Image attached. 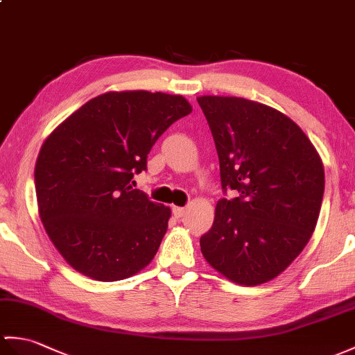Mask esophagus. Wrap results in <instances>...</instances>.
I'll use <instances>...</instances> for the list:
<instances>
[{
    "instance_id": "esophagus-1",
    "label": "esophagus",
    "mask_w": 355,
    "mask_h": 355,
    "mask_svg": "<svg viewBox=\"0 0 355 355\" xmlns=\"http://www.w3.org/2000/svg\"><path fill=\"white\" fill-rule=\"evenodd\" d=\"M172 213H174V216H175L177 219H181V218L184 216L186 209H183V207H174V209H172Z\"/></svg>"
}]
</instances>
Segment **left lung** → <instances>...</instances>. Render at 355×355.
<instances>
[{"mask_svg":"<svg viewBox=\"0 0 355 355\" xmlns=\"http://www.w3.org/2000/svg\"><path fill=\"white\" fill-rule=\"evenodd\" d=\"M215 140L222 191L201 252L242 286L270 282L298 257L315 232L325 175L316 148L269 105L237 96H198Z\"/></svg>","mask_w":355,"mask_h":355,"instance_id":"obj_1","label":"left lung"}]
</instances>
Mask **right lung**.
<instances>
[{
    "label": "right lung",
    "instance_id": "right-lung-1",
    "mask_svg": "<svg viewBox=\"0 0 355 355\" xmlns=\"http://www.w3.org/2000/svg\"><path fill=\"white\" fill-rule=\"evenodd\" d=\"M192 105L181 95L123 90L95 96L40 148L39 216L54 246L80 274L118 282L150 265L171 209L133 187L164 131Z\"/></svg>",
    "mask_w": 355,
    "mask_h": 355
}]
</instances>
